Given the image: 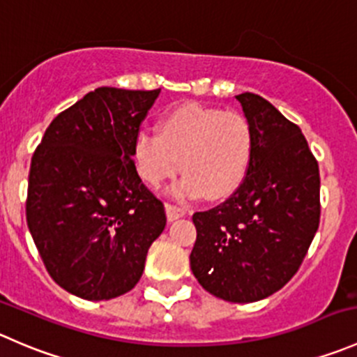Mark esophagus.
Wrapping results in <instances>:
<instances>
[{
    "label": "esophagus",
    "instance_id": "obj_1",
    "mask_svg": "<svg viewBox=\"0 0 357 357\" xmlns=\"http://www.w3.org/2000/svg\"><path fill=\"white\" fill-rule=\"evenodd\" d=\"M165 210H167L168 222H174V220H177V218L183 217V215H185V211H183L182 208L175 206V204H170V203L165 204Z\"/></svg>",
    "mask_w": 357,
    "mask_h": 357
}]
</instances>
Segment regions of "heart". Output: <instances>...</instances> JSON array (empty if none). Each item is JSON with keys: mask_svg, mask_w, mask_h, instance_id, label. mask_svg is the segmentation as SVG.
I'll use <instances>...</instances> for the list:
<instances>
[{"mask_svg": "<svg viewBox=\"0 0 357 357\" xmlns=\"http://www.w3.org/2000/svg\"><path fill=\"white\" fill-rule=\"evenodd\" d=\"M253 151L255 135L245 116L185 102L161 116L158 132L137 133L132 160L139 177L151 187L174 177L182 161L185 175L172 194L197 199L210 192L218 199L241 185Z\"/></svg>", "mask_w": 357, "mask_h": 357, "instance_id": "1", "label": "heart"}]
</instances>
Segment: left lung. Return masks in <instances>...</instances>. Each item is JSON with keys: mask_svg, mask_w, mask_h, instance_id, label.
<instances>
[{"mask_svg": "<svg viewBox=\"0 0 357 357\" xmlns=\"http://www.w3.org/2000/svg\"><path fill=\"white\" fill-rule=\"evenodd\" d=\"M255 135L245 180L218 206L192 215L190 269L215 297L248 303L297 273L319 227V168L302 130L255 93L238 95Z\"/></svg>", "mask_w": 357, "mask_h": 357, "instance_id": "obj_1", "label": "left lung"}]
</instances>
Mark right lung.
I'll use <instances>...</instances> for the list:
<instances>
[{
	"instance_id": "1",
	"label": "right lung",
	"mask_w": 357,
	"mask_h": 357,
	"mask_svg": "<svg viewBox=\"0 0 357 357\" xmlns=\"http://www.w3.org/2000/svg\"><path fill=\"white\" fill-rule=\"evenodd\" d=\"M160 91L97 88L60 112L34 151L27 227L52 280L79 298L132 290L167 225L132 160Z\"/></svg>"
}]
</instances>
